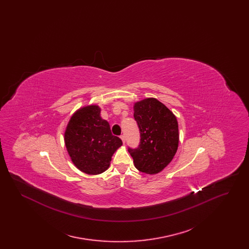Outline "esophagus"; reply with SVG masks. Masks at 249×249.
<instances>
[{"instance_id":"34e87169","label":"esophagus","mask_w":249,"mask_h":249,"mask_svg":"<svg viewBox=\"0 0 249 249\" xmlns=\"http://www.w3.org/2000/svg\"><path fill=\"white\" fill-rule=\"evenodd\" d=\"M120 138H121L123 143H125V136H124V135H120Z\"/></svg>"}]
</instances>
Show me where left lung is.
<instances>
[{"label": "left lung", "mask_w": 249, "mask_h": 249, "mask_svg": "<svg viewBox=\"0 0 249 249\" xmlns=\"http://www.w3.org/2000/svg\"><path fill=\"white\" fill-rule=\"evenodd\" d=\"M133 117L140 130V144L129 147L133 163L140 172L155 175L168 165L178 151V119L155 98L134 104Z\"/></svg>", "instance_id": "left-lung-1"}]
</instances>
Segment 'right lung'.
<instances>
[{"label": "right lung", "mask_w": 249, "mask_h": 249, "mask_svg": "<svg viewBox=\"0 0 249 249\" xmlns=\"http://www.w3.org/2000/svg\"><path fill=\"white\" fill-rule=\"evenodd\" d=\"M100 114L98 106L78 109L71 116L64 133L72 163L88 175L107 171L112 156L122 145L121 139L112 134L109 123Z\"/></svg>", "instance_id": "add662e5"}]
</instances>
